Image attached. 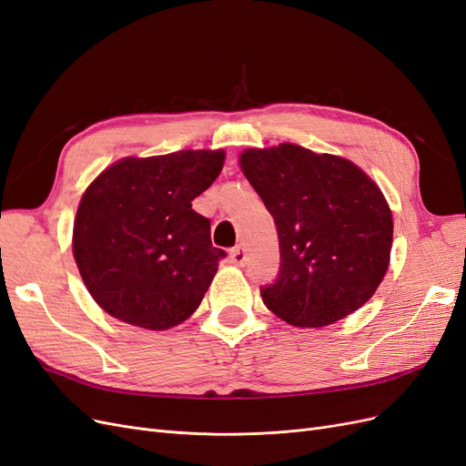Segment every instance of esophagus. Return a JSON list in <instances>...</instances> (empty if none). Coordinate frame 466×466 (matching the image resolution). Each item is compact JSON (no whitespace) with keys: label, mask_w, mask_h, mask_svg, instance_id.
<instances>
[{"label":"esophagus","mask_w":466,"mask_h":466,"mask_svg":"<svg viewBox=\"0 0 466 466\" xmlns=\"http://www.w3.org/2000/svg\"><path fill=\"white\" fill-rule=\"evenodd\" d=\"M229 257H231V262H233V264L243 266V264L247 262V250H245L243 247H235V248L229 252Z\"/></svg>","instance_id":"esophagus-1"}]
</instances>
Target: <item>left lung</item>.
<instances>
[{"mask_svg":"<svg viewBox=\"0 0 466 466\" xmlns=\"http://www.w3.org/2000/svg\"><path fill=\"white\" fill-rule=\"evenodd\" d=\"M247 180L270 211L279 276L260 291L291 327L320 329L368 303L392 248V214L377 182L344 157L298 144L238 155Z\"/></svg>","mask_w":466,"mask_h":466,"instance_id":"left-lung-1","label":"left lung"}]
</instances>
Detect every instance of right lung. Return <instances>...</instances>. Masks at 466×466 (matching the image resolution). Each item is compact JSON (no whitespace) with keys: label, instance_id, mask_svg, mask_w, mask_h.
<instances>
[{"label":"right lung","instance_id":"right-lung-1","mask_svg":"<svg viewBox=\"0 0 466 466\" xmlns=\"http://www.w3.org/2000/svg\"><path fill=\"white\" fill-rule=\"evenodd\" d=\"M223 149H182L108 165L83 192L72 248L91 298L132 327L185 322L214 279L221 248L192 200L211 187Z\"/></svg>","mask_w":466,"mask_h":466}]
</instances>
